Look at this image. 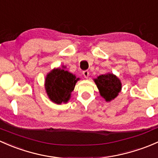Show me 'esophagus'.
<instances>
[{"mask_svg":"<svg viewBox=\"0 0 158 158\" xmlns=\"http://www.w3.org/2000/svg\"><path fill=\"white\" fill-rule=\"evenodd\" d=\"M83 74H84V77L85 78H87L89 77V71H83Z\"/></svg>","mask_w":158,"mask_h":158,"instance_id":"34e87169","label":"esophagus"}]
</instances>
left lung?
<instances>
[{"mask_svg":"<svg viewBox=\"0 0 158 158\" xmlns=\"http://www.w3.org/2000/svg\"><path fill=\"white\" fill-rule=\"evenodd\" d=\"M101 97L106 102L114 100L122 90V83L120 80L112 73L101 74L94 79Z\"/></svg>","mask_w":158,"mask_h":158,"instance_id":"8db88e82","label":"left lung"}]
</instances>
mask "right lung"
<instances>
[{
	"label": "right lung",
	"instance_id": "1",
	"mask_svg": "<svg viewBox=\"0 0 158 158\" xmlns=\"http://www.w3.org/2000/svg\"><path fill=\"white\" fill-rule=\"evenodd\" d=\"M62 68H54L45 77V88L48 98L56 104L67 103L80 78Z\"/></svg>",
	"mask_w": 158,
	"mask_h": 158
}]
</instances>
